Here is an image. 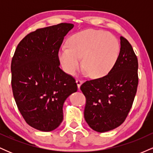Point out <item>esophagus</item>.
Listing matches in <instances>:
<instances>
[{
    "instance_id": "esophagus-1",
    "label": "esophagus",
    "mask_w": 153,
    "mask_h": 153,
    "mask_svg": "<svg viewBox=\"0 0 153 153\" xmlns=\"http://www.w3.org/2000/svg\"><path fill=\"white\" fill-rule=\"evenodd\" d=\"M76 83H77V85H78V88H80V85H81V84L82 83V80H80V79H77V80H76Z\"/></svg>"
}]
</instances>
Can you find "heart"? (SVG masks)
<instances>
[{
	"label": "heart",
	"instance_id": "heart-1",
	"mask_svg": "<svg viewBox=\"0 0 153 153\" xmlns=\"http://www.w3.org/2000/svg\"><path fill=\"white\" fill-rule=\"evenodd\" d=\"M68 45L59 50V59L64 71L73 74L82 65L91 78L108 74L117 62L119 52L118 40L103 31L87 29L71 36Z\"/></svg>",
	"mask_w": 153,
	"mask_h": 153
}]
</instances>
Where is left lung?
I'll use <instances>...</instances> for the list:
<instances>
[{
	"mask_svg": "<svg viewBox=\"0 0 153 153\" xmlns=\"http://www.w3.org/2000/svg\"><path fill=\"white\" fill-rule=\"evenodd\" d=\"M120 40L118 58L108 74L80 86L86 99L84 117L99 132L112 130L124 122L137 89V57L127 39L121 36Z\"/></svg>",
	"mask_w": 153,
	"mask_h": 153,
	"instance_id": "obj_1",
	"label": "left lung"
}]
</instances>
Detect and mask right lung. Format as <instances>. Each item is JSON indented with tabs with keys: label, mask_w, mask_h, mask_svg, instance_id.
Listing matches in <instances>:
<instances>
[{
	"label": "right lung",
	"mask_w": 153,
	"mask_h": 153,
	"mask_svg": "<svg viewBox=\"0 0 153 153\" xmlns=\"http://www.w3.org/2000/svg\"><path fill=\"white\" fill-rule=\"evenodd\" d=\"M73 24L36 29L19 42L12 58L13 97L24 120L34 129L50 131L63 119V103L76 92L75 78L59 68V50Z\"/></svg>",
	"instance_id": "add662e5"
}]
</instances>
